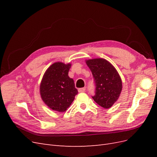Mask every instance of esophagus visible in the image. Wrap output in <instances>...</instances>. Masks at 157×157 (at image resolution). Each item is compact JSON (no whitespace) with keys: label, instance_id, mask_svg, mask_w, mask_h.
I'll return each instance as SVG.
<instances>
[{"label":"esophagus","instance_id":"34e87169","mask_svg":"<svg viewBox=\"0 0 157 157\" xmlns=\"http://www.w3.org/2000/svg\"><path fill=\"white\" fill-rule=\"evenodd\" d=\"M85 90H86V88H81L78 89V92H85Z\"/></svg>","mask_w":157,"mask_h":157}]
</instances>
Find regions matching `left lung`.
<instances>
[{
  "mask_svg": "<svg viewBox=\"0 0 157 157\" xmlns=\"http://www.w3.org/2000/svg\"><path fill=\"white\" fill-rule=\"evenodd\" d=\"M96 83V94L92 98L99 105L109 109L120 96L122 80L115 67L103 58L86 60Z\"/></svg>",
  "mask_w": 157,
  "mask_h": 157,
  "instance_id": "obj_1",
  "label": "left lung"
}]
</instances>
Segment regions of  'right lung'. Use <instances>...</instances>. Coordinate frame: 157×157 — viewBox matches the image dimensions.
<instances>
[{
	"label": "right lung",
	"mask_w": 157,
	"mask_h": 157,
	"mask_svg": "<svg viewBox=\"0 0 157 157\" xmlns=\"http://www.w3.org/2000/svg\"><path fill=\"white\" fill-rule=\"evenodd\" d=\"M71 63L56 62L47 69L40 85L42 101L53 111L64 112L78 94L74 80L69 75Z\"/></svg>",
	"instance_id": "right-lung-1"
}]
</instances>
